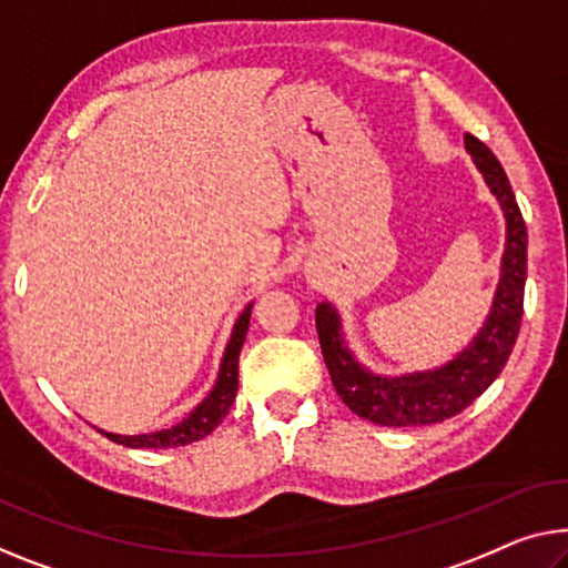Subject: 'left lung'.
I'll use <instances>...</instances> for the list:
<instances>
[{
  "label": "left lung",
  "instance_id": "8db88e82",
  "mask_svg": "<svg viewBox=\"0 0 568 568\" xmlns=\"http://www.w3.org/2000/svg\"><path fill=\"white\" fill-rule=\"evenodd\" d=\"M464 145L474 165L485 175L489 191L500 201L507 226L500 283H497L493 308L467 349L436 369L383 377L359 365L349 352L342 334V318L332 303L324 301L316 308V332L334 390L346 408L377 426H430V423H442L462 413L495 383L520 332L528 273L526 222H523L510 181L493 150L474 134H464Z\"/></svg>",
  "mask_w": 568,
  "mask_h": 568
}]
</instances>
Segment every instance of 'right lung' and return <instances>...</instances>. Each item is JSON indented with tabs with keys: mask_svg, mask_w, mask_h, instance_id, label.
Masks as SVG:
<instances>
[{
	"mask_svg": "<svg viewBox=\"0 0 568 568\" xmlns=\"http://www.w3.org/2000/svg\"><path fill=\"white\" fill-rule=\"evenodd\" d=\"M250 316H252V303L242 311V316L236 318L230 344H226L224 349V359L222 365H219L214 387H211V393L203 397L196 408H193L181 423H175L171 428L152 430V434H140V436H120V434H109V430H101V428L99 434H104L109 442L130 446V448H175V446L201 442L203 436H209L211 430L222 423L226 413H230L236 387H240V352L250 328Z\"/></svg>",
	"mask_w": 568,
	"mask_h": 568,
	"instance_id": "right-lung-1",
	"label": "right lung"
}]
</instances>
